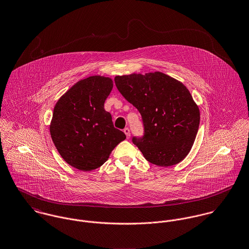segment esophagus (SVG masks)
Returning <instances> with one entry per match:
<instances>
[{
    "mask_svg": "<svg viewBox=\"0 0 249 249\" xmlns=\"http://www.w3.org/2000/svg\"><path fill=\"white\" fill-rule=\"evenodd\" d=\"M124 133H125L127 138H129L131 137V133H130V129H129V128H125V129H124Z\"/></svg>",
    "mask_w": 249,
    "mask_h": 249,
    "instance_id": "obj_1",
    "label": "esophagus"
}]
</instances>
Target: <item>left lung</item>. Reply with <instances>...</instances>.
I'll return each instance as SVG.
<instances>
[{
    "label": "left lung",
    "mask_w": 249,
    "mask_h": 249,
    "mask_svg": "<svg viewBox=\"0 0 249 249\" xmlns=\"http://www.w3.org/2000/svg\"><path fill=\"white\" fill-rule=\"evenodd\" d=\"M114 82L141 114L144 134L132 141L144 158L163 167L181 161L199 126V110L186 87L160 71L115 76Z\"/></svg>",
    "instance_id": "8db88e82"
}]
</instances>
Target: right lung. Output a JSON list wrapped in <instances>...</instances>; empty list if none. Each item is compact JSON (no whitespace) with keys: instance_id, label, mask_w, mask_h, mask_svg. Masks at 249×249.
<instances>
[{"instance_id":"add662e5","label":"right lung","mask_w":249,"mask_h":249,"mask_svg":"<svg viewBox=\"0 0 249 249\" xmlns=\"http://www.w3.org/2000/svg\"><path fill=\"white\" fill-rule=\"evenodd\" d=\"M111 89V78L89 76L73 85L56 103L51 136L64 160L76 169L86 172L100 167L126 138L104 109Z\"/></svg>"}]
</instances>
